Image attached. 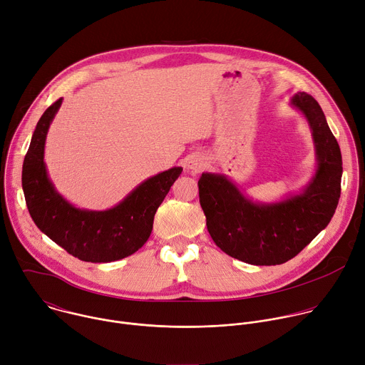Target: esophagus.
Instances as JSON below:
<instances>
[{"mask_svg": "<svg viewBox=\"0 0 365 365\" xmlns=\"http://www.w3.org/2000/svg\"><path fill=\"white\" fill-rule=\"evenodd\" d=\"M205 165H206L205 160L200 159V158H190L189 162H187V168L193 172H199L200 169L205 168Z\"/></svg>", "mask_w": 365, "mask_h": 365, "instance_id": "esophagus-1", "label": "esophagus"}]
</instances>
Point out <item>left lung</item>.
Wrapping results in <instances>:
<instances>
[{
    "label": "left lung",
    "instance_id": "left-lung-1",
    "mask_svg": "<svg viewBox=\"0 0 365 365\" xmlns=\"http://www.w3.org/2000/svg\"><path fill=\"white\" fill-rule=\"evenodd\" d=\"M290 103L310 125L318 160L315 176L300 195L277 203H255L224 175L202 173L197 182L214 242L254 266L283 264L297 255L327 228L341 196L342 155L321 106L306 92L296 93Z\"/></svg>",
    "mask_w": 365,
    "mask_h": 365
}]
</instances>
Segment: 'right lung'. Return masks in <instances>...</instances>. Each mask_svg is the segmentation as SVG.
Wrapping results in <instances>:
<instances>
[{"label": "right lung", "mask_w": 365, "mask_h": 365, "mask_svg": "<svg viewBox=\"0 0 365 365\" xmlns=\"http://www.w3.org/2000/svg\"><path fill=\"white\" fill-rule=\"evenodd\" d=\"M62 98L44 111L23 163V190L29 212L51 241L89 263H110L134 254L148 240L155 211L182 168H172L138 185L107 211H86L71 205L50 182L44 165L46 135Z\"/></svg>", "instance_id": "obj_1"}]
</instances>
